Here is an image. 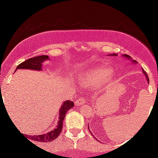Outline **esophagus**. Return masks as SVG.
<instances>
[{
    "label": "esophagus",
    "mask_w": 158,
    "mask_h": 158,
    "mask_svg": "<svg viewBox=\"0 0 158 158\" xmlns=\"http://www.w3.org/2000/svg\"><path fill=\"white\" fill-rule=\"evenodd\" d=\"M76 105H77V106H79V105H83L85 103V99L84 97H80V98H78V99L76 100Z\"/></svg>",
    "instance_id": "34e87169"
}]
</instances>
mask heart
Masks as SVG:
<instances>
[{"label":"heart","mask_w":158,"mask_h":158,"mask_svg":"<svg viewBox=\"0 0 158 158\" xmlns=\"http://www.w3.org/2000/svg\"><path fill=\"white\" fill-rule=\"evenodd\" d=\"M114 78V72L105 66L87 70L80 76L79 82L82 86L93 88L99 84H108Z\"/></svg>","instance_id":"b5f03b06"}]
</instances>
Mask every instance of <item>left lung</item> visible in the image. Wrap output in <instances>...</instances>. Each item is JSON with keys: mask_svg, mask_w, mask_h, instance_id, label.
Here are the masks:
<instances>
[{"mask_svg": "<svg viewBox=\"0 0 158 158\" xmlns=\"http://www.w3.org/2000/svg\"><path fill=\"white\" fill-rule=\"evenodd\" d=\"M110 56H117V54H113V55H110ZM123 56H124V57H126V58H128V59H131V57H130V56H128V55H126V54H125V55ZM132 61H133V62H135V63L136 62V61H134V60H132ZM143 73L145 74V76H146V79H147V81H148V82H149V79H148V75H147V73H146V71H145L144 70H143ZM88 129H89V126H88Z\"/></svg>", "mask_w": 158, "mask_h": 158, "instance_id": "8db88e82", "label": "left lung"}]
</instances>
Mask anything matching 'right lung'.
<instances>
[{"label":"right lung","mask_w":158,"mask_h":158,"mask_svg":"<svg viewBox=\"0 0 158 158\" xmlns=\"http://www.w3.org/2000/svg\"><path fill=\"white\" fill-rule=\"evenodd\" d=\"M49 59L48 56H35V57L29 59L19 64L16 68V70L18 69H30V70H41V64L44 60H48ZM74 106L73 102L70 100H66L65 102L62 103L60 110H59V121L57 123V126L56 128H54L52 131L47 134H43V135H33V136H25L29 137L30 139L34 141H39V142L42 143H48L51 142V141L57 138L58 136L61 133V130H62V123L64 120L65 114L69 109L72 108Z\"/></svg>","instance_id":"obj_1"}]
</instances>
